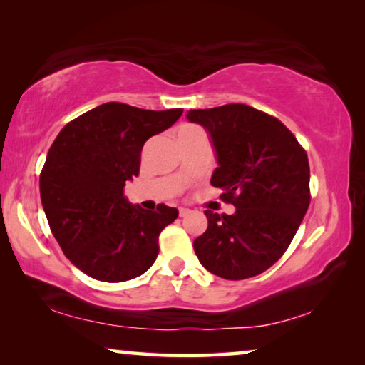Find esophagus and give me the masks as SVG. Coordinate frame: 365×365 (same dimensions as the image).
Masks as SVG:
<instances>
[{"mask_svg": "<svg viewBox=\"0 0 365 365\" xmlns=\"http://www.w3.org/2000/svg\"><path fill=\"white\" fill-rule=\"evenodd\" d=\"M188 214H190L188 207H178V215H180V217H185V215H188Z\"/></svg>", "mask_w": 365, "mask_h": 365, "instance_id": "1", "label": "esophagus"}]
</instances>
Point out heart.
<instances>
[{"instance_id": "b5f03b06", "label": "heart", "mask_w": 365, "mask_h": 365, "mask_svg": "<svg viewBox=\"0 0 365 365\" xmlns=\"http://www.w3.org/2000/svg\"><path fill=\"white\" fill-rule=\"evenodd\" d=\"M191 130H197V127H195V125H185V127L180 128V130H178V133H180V132H191Z\"/></svg>"}]
</instances>
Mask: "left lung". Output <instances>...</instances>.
<instances>
[{
	"label": "left lung",
	"mask_w": 365,
	"mask_h": 365,
	"mask_svg": "<svg viewBox=\"0 0 365 365\" xmlns=\"http://www.w3.org/2000/svg\"><path fill=\"white\" fill-rule=\"evenodd\" d=\"M214 148L211 185L237 207L232 215L205 211L207 230L193 242L211 274L243 280L282 257L311 202L307 154L283 123L246 104L193 109Z\"/></svg>",
	"instance_id": "obj_1"
}]
</instances>
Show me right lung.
Here are the masks:
<instances>
[{
  "mask_svg": "<svg viewBox=\"0 0 365 365\" xmlns=\"http://www.w3.org/2000/svg\"><path fill=\"white\" fill-rule=\"evenodd\" d=\"M182 113L104 103L67 123L49 148L40 175L43 211L67 259L91 279L132 280L156 261L159 233L178 211H146L128 202L123 188L138 175L145 141Z\"/></svg>",
  "mask_w": 365,
  "mask_h": 365,
  "instance_id": "right-lung-1",
  "label": "right lung"
}]
</instances>
